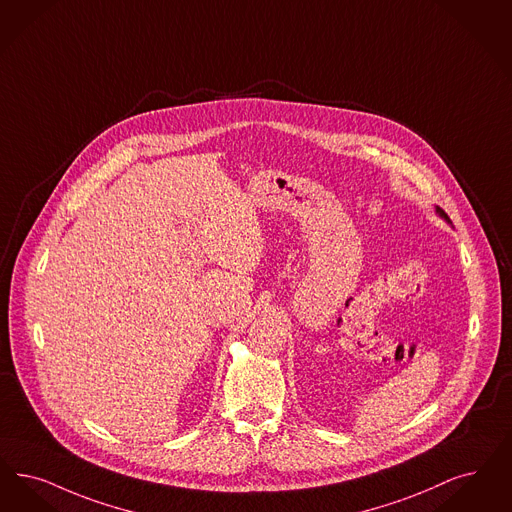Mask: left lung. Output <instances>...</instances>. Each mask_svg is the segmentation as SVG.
<instances>
[{
  "label": "left lung",
  "mask_w": 512,
  "mask_h": 512,
  "mask_svg": "<svg viewBox=\"0 0 512 512\" xmlns=\"http://www.w3.org/2000/svg\"><path fill=\"white\" fill-rule=\"evenodd\" d=\"M436 213H438V215H440V217H444V219H446V221H448V223H450V217H448V215H446V213H444V211H442V209H440V207H436Z\"/></svg>",
  "instance_id": "obj_1"
}]
</instances>
